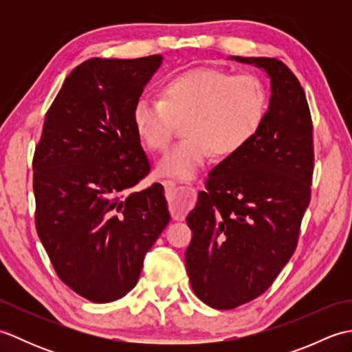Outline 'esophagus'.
<instances>
[{
  "label": "esophagus",
  "mask_w": 352,
  "mask_h": 352,
  "mask_svg": "<svg viewBox=\"0 0 352 352\" xmlns=\"http://www.w3.org/2000/svg\"><path fill=\"white\" fill-rule=\"evenodd\" d=\"M163 186L164 189H166L170 212L175 216L183 214L192 204V193H193L192 186L177 183L172 180H164Z\"/></svg>",
  "instance_id": "esophagus-1"
}]
</instances>
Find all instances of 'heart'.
I'll return each instance as SVG.
<instances>
[{"label": "heart", "mask_w": 352, "mask_h": 352, "mask_svg": "<svg viewBox=\"0 0 352 352\" xmlns=\"http://www.w3.org/2000/svg\"><path fill=\"white\" fill-rule=\"evenodd\" d=\"M162 98L142 96L133 110L134 125L151 151H163L178 122L188 138L157 163V172L189 180L212 153L221 159L237 154L258 133L267 111V92L258 77L219 69H190L162 86Z\"/></svg>", "instance_id": "1"}]
</instances>
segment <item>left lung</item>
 Masks as SVG:
<instances>
[{
  "instance_id": "left-lung-1",
  "label": "left lung",
  "mask_w": 352,
  "mask_h": 352,
  "mask_svg": "<svg viewBox=\"0 0 352 352\" xmlns=\"http://www.w3.org/2000/svg\"><path fill=\"white\" fill-rule=\"evenodd\" d=\"M230 60L263 69L271 98L258 133L210 170L186 218L190 286L218 310L260 296L294 256L313 175V125L300 81L276 58Z\"/></svg>"
}]
</instances>
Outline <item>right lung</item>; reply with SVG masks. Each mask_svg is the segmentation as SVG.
<instances>
[{"label": "right lung", "instance_id": "add662e5", "mask_svg": "<svg viewBox=\"0 0 352 352\" xmlns=\"http://www.w3.org/2000/svg\"><path fill=\"white\" fill-rule=\"evenodd\" d=\"M160 54L78 65L45 116L33 159L36 230L66 286L111 302L136 286L170 214L163 186L129 190L149 174L133 110Z\"/></svg>", "mask_w": 352, "mask_h": 352}]
</instances>
